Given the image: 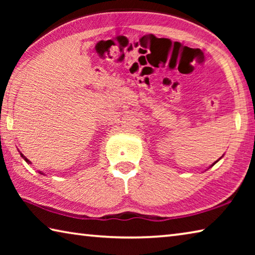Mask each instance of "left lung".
I'll return each instance as SVG.
<instances>
[{
	"label": "left lung",
	"instance_id": "obj_1",
	"mask_svg": "<svg viewBox=\"0 0 255 255\" xmlns=\"http://www.w3.org/2000/svg\"><path fill=\"white\" fill-rule=\"evenodd\" d=\"M216 162H217V161H216ZM216 162H215V163H216ZM215 163H214V164H215ZM214 164H213V165H214Z\"/></svg>",
	"mask_w": 255,
	"mask_h": 255
}]
</instances>
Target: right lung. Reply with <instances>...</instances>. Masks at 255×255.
<instances>
[{
  "label": "right lung",
  "instance_id": "add662e5",
  "mask_svg": "<svg viewBox=\"0 0 255 255\" xmlns=\"http://www.w3.org/2000/svg\"><path fill=\"white\" fill-rule=\"evenodd\" d=\"M21 156H22V157L24 158V161H25V162H27V163H30V161H29V159H28L27 157H25V156H23V155H22V154H21ZM40 174H42V173H40Z\"/></svg>",
  "mask_w": 255,
  "mask_h": 255
}]
</instances>
